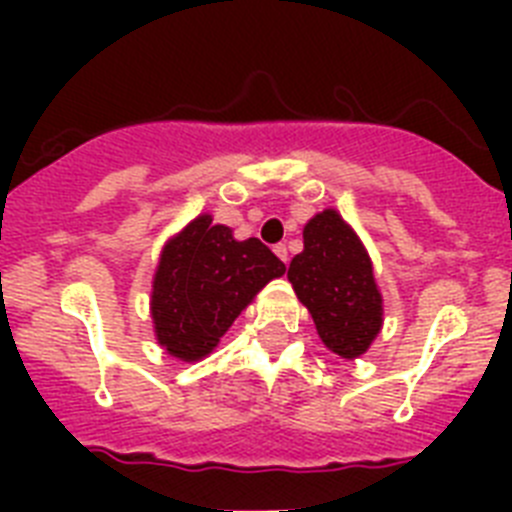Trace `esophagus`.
<instances>
[{"label":"esophagus","mask_w":512,"mask_h":512,"mask_svg":"<svg viewBox=\"0 0 512 512\" xmlns=\"http://www.w3.org/2000/svg\"><path fill=\"white\" fill-rule=\"evenodd\" d=\"M274 253H277L279 259H282L284 264H287V261H289V251H287V246H284V243H277V246H274Z\"/></svg>","instance_id":"obj_1"}]
</instances>
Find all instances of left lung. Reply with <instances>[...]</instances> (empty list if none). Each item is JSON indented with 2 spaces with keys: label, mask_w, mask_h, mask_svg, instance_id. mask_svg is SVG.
Listing matches in <instances>:
<instances>
[{
  "label": "left lung",
  "mask_w": 512,
  "mask_h": 512,
  "mask_svg": "<svg viewBox=\"0 0 512 512\" xmlns=\"http://www.w3.org/2000/svg\"><path fill=\"white\" fill-rule=\"evenodd\" d=\"M302 238L305 248L289 264V282L320 341L341 359H356L382 330V295L369 253L336 210L318 212Z\"/></svg>",
  "instance_id": "obj_1"
}]
</instances>
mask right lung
<instances>
[{
  "instance_id": "1",
  "label": "right lung",
  "mask_w": 512,
  "mask_h": 512,
  "mask_svg": "<svg viewBox=\"0 0 512 512\" xmlns=\"http://www.w3.org/2000/svg\"><path fill=\"white\" fill-rule=\"evenodd\" d=\"M287 266L259 241H235L233 230L194 217L161 251L151 292L158 343L182 361L210 354L261 287Z\"/></svg>"
}]
</instances>
